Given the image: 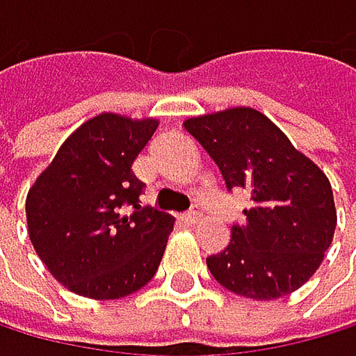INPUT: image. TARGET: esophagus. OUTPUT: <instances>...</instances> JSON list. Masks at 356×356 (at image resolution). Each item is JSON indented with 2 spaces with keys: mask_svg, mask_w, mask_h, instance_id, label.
Listing matches in <instances>:
<instances>
[{
  "mask_svg": "<svg viewBox=\"0 0 356 356\" xmlns=\"http://www.w3.org/2000/svg\"><path fill=\"white\" fill-rule=\"evenodd\" d=\"M181 220H184L186 224H196V222L200 220V216H198V209H192V211H188V213H186Z\"/></svg>",
  "mask_w": 356,
  "mask_h": 356,
  "instance_id": "obj_1",
  "label": "esophagus"
}]
</instances>
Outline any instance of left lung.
I'll use <instances>...</instances> for the list:
<instances>
[{
    "label": "left lung",
    "mask_w": 356,
    "mask_h": 356,
    "mask_svg": "<svg viewBox=\"0 0 356 356\" xmlns=\"http://www.w3.org/2000/svg\"><path fill=\"white\" fill-rule=\"evenodd\" d=\"M218 164L228 190L250 194L245 224L207 258L211 275L250 299L289 295L316 273L337 224L327 175L254 108H228L184 121Z\"/></svg>",
    "instance_id": "8db88e82"
}]
</instances>
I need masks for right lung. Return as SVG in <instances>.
Listing matches in <instances>:
<instances>
[{"instance_id":"right-lung-1","label":"right lung","mask_w":356,"mask_h":356,"mask_svg":"<svg viewBox=\"0 0 356 356\" xmlns=\"http://www.w3.org/2000/svg\"><path fill=\"white\" fill-rule=\"evenodd\" d=\"M156 128V119L93 117L65 138L29 188V239L67 291L121 299L156 275L175 218L140 207L145 186L132 172Z\"/></svg>"}]
</instances>
